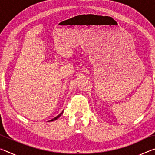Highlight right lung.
Returning a JSON list of instances; mask_svg holds the SVG:
<instances>
[{
  "label": "right lung",
  "mask_w": 155,
  "mask_h": 155,
  "mask_svg": "<svg viewBox=\"0 0 155 155\" xmlns=\"http://www.w3.org/2000/svg\"><path fill=\"white\" fill-rule=\"evenodd\" d=\"M63 112H64V111H62L61 113V114H59L58 115H57V117H54V118L53 119H52V120H49V121L48 122H50V121H51V122H52V121H54V120H56L57 118H59V117H60V116H61V114H63Z\"/></svg>",
  "instance_id": "obj_1"
}]
</instances>
